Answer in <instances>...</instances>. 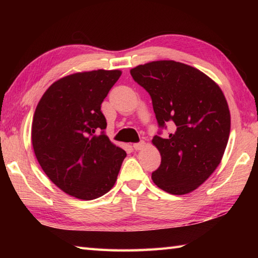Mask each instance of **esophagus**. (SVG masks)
I'll return each mask as SVG.
<instances>
[{"mask_svg":"<svg viewBox=\"0 0 258 258\" xmlns=\"http://www.w3.org/2000/svg\"><path fill=\"white\" fill-rule=\"evenodd\" d=\"M144 146H145V142L144 141H141V142H139V143H134L133 144V149L136 150V151H140V150L143 149Z\"/></svg>","mask_w":258,"mask_h":258,"instance_id":"obj_1","label":"esophagus"}]
</instances>
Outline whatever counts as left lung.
Instances as JSON below:
<instances>
[{
    "mask_svg": "<svg viewBox=\"0 0 258 258\" xmlns=\"http://www.w3.org/2000/svg\"><path fill=\"white\" fill-rule=\"evenodd\" d=\"M131 75L150 94L160 127L152 141L162 157L153 182L169 194H187L211 176L225 152L231 131L226 98L207 75L179 62L139 65ZM166 123L174 132L164 139Z\"/></svg>",
    "mask_w": 258,
    "mask_h": 258,
    "instance_id": "1",
    "label": "left lung"
}]
</instances>
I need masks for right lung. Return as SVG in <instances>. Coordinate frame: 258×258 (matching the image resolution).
<instances>
[{"label": "right lung", "instance_id": "obj_1", "mask_svg": "<svg viewBox=\"0 0 258 258\" xmlns=\"http://www.w3.org/2000/svg\"><path fill=\"white\" fill-rule=\"evenodd\" d=\"M122 72L75 73L53 83L38 102L32 144L43 171L65 193L91 201L106 194L126 152L105 134L101 104Z\"/></svg>", "mask_w": 258, "mask_h": 258}]
</instances>
